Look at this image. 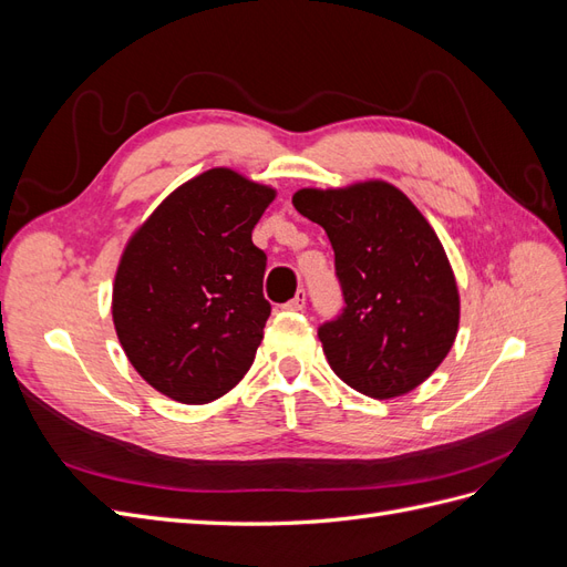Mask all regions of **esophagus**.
Listing matches in <instances>:
<instances>
[{
	"mask_svg": "<svg viewBox=\"0 0 567 567\" xmlns=\"http://www.w3.org/2000/svg\"><path fill=\"white\" fill-rule=\"evenodd\" d=\"M290 312H302L305 310V290H298V296L284 305Z\"/></svg>",
	"mask_w": 567,
	"mask_h": 567,
	"instance_id": "34e87169",
	"label": "esophagus"
}]
</instances>
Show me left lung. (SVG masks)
Returning a JSON list of instances; mask_svg holds the SVG:
<instances>
[{
  "label": "left lung",
  "instance_id": "1",
  "mask_svg": "<svg viewBox=\"0 0 567 567\" xmlns=\"http://www.w3.org/2000/svg\"><path fill=\"white\" fill-rule=\"evenodd\" d=\"M293 205L336 252L346 310L321 326L319 340L338 379L373 400L419 388L450 354L461 317L435 229L383 179L300 188Z\"/></svg>",
  "mask_w": 567,
  "mask_h": 567
}]
</instances>
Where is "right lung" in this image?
Listing matches in <instances>:
<instances>
[{
  "label": "right lung",
  "mask_w": 567,
  "mask_h": 567,
  "mask_svg": "<svg viewBox=\"0 0 567 567\" xmlns=\"http://www.w3.org/2000/svg\"><path fill=\"white\" fill-rule=\"evenodd\" d=\"M277 188L231 167L184 182L120 255L113 326L142 379L182 404H208L248 373L271 305L252 244Z\"/></svg>",
  "instance_id": "right-lung-1"
}]
</instances>
